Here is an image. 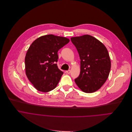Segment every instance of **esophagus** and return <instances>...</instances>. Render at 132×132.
<instances>
[{"label":"esophagus","instance_id":"obj_1","mask_svg":"<svg viewBox=\"0 0 132 132\" xmlns=\"http://www.w3.org/2000/svg\"><path fill=\"white\" fill-rule=\"evenodd\" d=\"M66 72H67V73H68V74H70V73H71V70L67 71H66Z\"/></svg>","mask_w":132,"mask_h":132}]
</instances>
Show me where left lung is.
Here are the masks:
<instances>
[{"instance_id": "8db88e82", "label": "left lung", "mask_w": 132, "mask_h": 132, "mask_svg": "<svg viewBox=\"0 0 132 132\" xmlns=\"http://www.w3.org/2000/svg\"><path fill=\"white\" fill-rule=\"evenodd\" d=\"M71 40L81 59L80 74L75 82L83 92L94 93L101 88L109 75L111 61L108 50L89 35L73 37Z\"/></svg>"}]
</instances>
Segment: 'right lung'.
<instances>
[{
	"label": "right lung",
	"instance_id": "right-lung-1",
	"mask_svg": "<svg viewBox=\"0 0 132 132\" xmlns=\"http://www.w3.org/2000/svg\"><path fill=\"white\" fill-rule=\"evenodd\" d=\"M70 39L49 34L40 36L31 45L25 58V73L38 91L46 93L55 89L63 74L58 68V50Z\"/></svg>",
	"mask_w": 132,
	"mask_h": 132
}]
</instances>
